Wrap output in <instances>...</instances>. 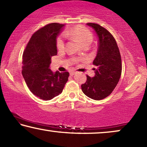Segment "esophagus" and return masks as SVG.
<instances>
[{
	"mask_svg": "<svg viewBox=\"0 0 147 147\" xmlns=\"http://www.w3.org/2000/svg\"><path fill=\"white\" fill-rule=\"evenodd\" d=\"M75 71H71L70 72V76H73L74 75H75Z\"/></svg>",
	"mask_w": 147,
	"mask_h": 147,
	"instance_id": "obj_1",
	"label": "esophagus"
}]
</instances>
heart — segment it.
<instances>
[{"label":"heart","instance_id":"1","mask_svg":"<svg viewBox=\"0 0 147 147\" xmlns=\"http://www.w3.org/2000/svg\"><path fill=\"white\" fill-rule=\"evenodd\" d=\"M64 35L78 40L83 46H89L94 40V36L91 31L83 26H77L68 30L64 33ZM57 47L59 50L64 49V40L63 37L60 36L57 38Z\"/></svg>","mask_w":147,"mask_h":147}]
</instances>
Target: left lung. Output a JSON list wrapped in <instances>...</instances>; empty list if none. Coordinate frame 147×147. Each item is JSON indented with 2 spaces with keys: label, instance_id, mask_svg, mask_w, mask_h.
<instances>
[{
  "label": "left lung",
  "instance_id": "8db88e82",
  "mask_svg": "<svg viewBox=\"0 0 147 147\" xmlns=\"http://www.w3.org/2000/svg\"><path fill=\"white\" fill-rule=\"evenodd\" d=\"M98 37L97 54L93 61L96 66L94 77L87 76L81 90L87 97L100 100L112 93L121 75V59L116 40L107 29L99 24L87 23Z\"/></svg>",
  "mask_w": 147,
  "mask_h": 147
}]
</instances>
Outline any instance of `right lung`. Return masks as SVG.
I'll return each mask as SVG.
<instances>
[{
  "mask_svg": "<svg viewBox=\"0 0 147 147\" xmlns=\"http://www.w3.org/2000/svg\"><path fill=\"white\" fill-rule=\"evenodd\" d=\"M64 24H49L32 34L23 54L22 75L35 96L49 100L62 92L68 72H53L49 68L51 57L57 55V38Z\"/></svg>",
  "mask_w": 147,
  "mask_h": 147,
  "instance_id": "add662e5",
  "label": "right lung"
}]
</instances>
